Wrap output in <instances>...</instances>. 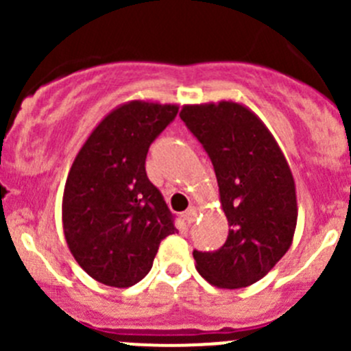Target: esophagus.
<instances>
[{"instance_id": "obj_1", "label": "esophagus", "mask_w": 351, "mask_h": 351, "mask_svg": "<svg viewBox=\"0 0 351 351\" xmlns=\"http://www.w3.org/2000/svg\"><path fill=\"white\" fill-rule=\"evenodd\" d=\"M197 215H198V208H197V207H190L189 210L185 212L186 222H189V224H192V222L197 219Z\"/></svg>"}]
</instances>
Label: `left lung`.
Here are the masks:
<instances>
[{
  "label": "left lung",
  "instance_id": "left-lung-1",
  "mask_svg": "<svg viewBox=\"0 0 351 351\" xmlns=\"http://www.w3.org/2000/svg\"><path fill=\"white\" fill-rule=\"evenodd\" d=\"M190 132L207 151L229 234L217 251H193L195 268L219 289L261 280L289 251L297 226L295 182L280 146L243 104L183 105Z\"/></svg>",
  "mask_w": 351,
  "mask_h": 351
}]
</instances>
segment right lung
<instances>
[{
	"label": "right lung",
	"instance_id": "right-lung-1",
	"mask_svg": "<svg viewBox=\"0 0 351 351\" xmlns=\"http://www.w3.org/2000/svg\"><path fill=\"white\" fill-rule=\"evenodd\" d=\"M178 105L132 100L100 120L74 158L62 195L71 254L100 284L132 287L149 274L161 239L176 231L146 175L151 143Z\"/></svg>",
	"mask_w": 351,
	"mask_h": 351
}]
</instances>
